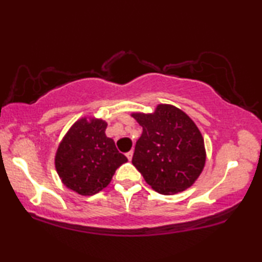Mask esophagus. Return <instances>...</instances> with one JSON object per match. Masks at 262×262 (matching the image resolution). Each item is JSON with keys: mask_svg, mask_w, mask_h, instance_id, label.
Listing matches in <instances>:
<instances>
[{"mask_svg": "<svg viewBox=\"0 0 262 262\" xmlns=\"http://www.w3.org/2000/svg\"><path fill=\"white\" fill-rule=\"evenodd\" d=\"M133 154H134V152H133L132 150H130V151H128V152L126 154V157L128 158V161H132V158H133Z\"/></svg>", "mask_w": 262, "mask_h": 262, "instance_id": "esophagus-1", "label": "esophagus"}]
</instances>
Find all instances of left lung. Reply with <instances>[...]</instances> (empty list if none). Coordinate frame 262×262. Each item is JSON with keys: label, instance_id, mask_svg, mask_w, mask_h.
I'll return each instance as SVG.
<instances>
[{"label": "left lung", "instance_id": "8db88e82", "mask_svg": "<svg viewBox=\"0 0 262 262\" xmlns=\"http://www.w3.org/2000/svg\"><path fill=\"white\" fill-rule=\"evenodd\" d=\"M143 128L132 163L157 193L173 195L190 187L206 164L200 129L184 111L158 104L152 113L130 114Z\"/></svg>", "mask_w": 262, "mask_h": 262}]
</instances>
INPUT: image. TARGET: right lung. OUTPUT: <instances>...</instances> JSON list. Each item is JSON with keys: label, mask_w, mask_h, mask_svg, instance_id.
Masks as SVG:
<instances>
[{"label": "right lung", "mask_w": 262, "mask_h": 262, "mask_svg": "<svg viewBox=\"0 0 262 262\" xmlns=\"http://www.w3.org/2000/svg\"><path fill=\"white\" fill-rule=\"evenodd\" d=\"M107 122L83 117L74 122L57 147L55 170L66 187L90 196L107 187L115 170L128 159L105 134Z\"/></svg>", "instance_id": "add662e5"}]
</instances>
